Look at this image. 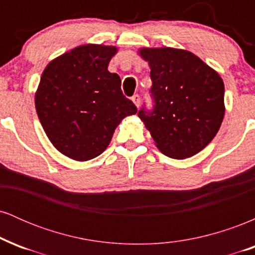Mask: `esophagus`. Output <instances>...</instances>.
<instances>
[{
	"mask_svg": "<svg viewBox=\"0 0 255 255\" xmlns=\"http://www.w3.org/2000/svg\"><path fill=\"white\" fill-rule=\"evenodd\" d=\"M131 101H133V103L135 104L137 108H139V105H140V96L139 95H134L133 97H131Z\"/></svg>",
	"mask_w": 255,
	"mask_h": 255,
	"instance_id": "34e87169",
	"label": "esophagus"
}]
</instances>
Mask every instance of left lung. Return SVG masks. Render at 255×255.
<instances>
[{"label": "left lung", "mask_w": 255, "mask_h": 255, "mask_svg": "<svg viewBox=\"0 0 255 255\" xmlns=\"http://www.w3.org/2000/svg\"><path fill=\"white\" fill-rule=\"evenodd\" d=\"M139 54L150 64L154 105L137 116L163 154L194 156L212 141L223 121V80L191 51L142 48Z\"/></svg>", "instance_id": "8db88e82"}]
</instances>
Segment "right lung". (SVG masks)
Returning <instances> with one entry per match:
<instances>
[{
  "mask_svg": "<svg viewBox=\"0 0 255 255\" xmlns=\"http://www.w3.org/2000/svg\"><path fill=\"white\" fill-rule=\"evenodd\" d=\"M116 52V46L85 44L44 69L34 97L38 119L51 144L72 159L103 153L120 122L136 114L121 79L108 71Z\"/></svg>",
  "mask_w": 255,
  "mask_h": 255,
  "instance_id": "add662e5",
  "label": "right lung"
}]
</instances>
